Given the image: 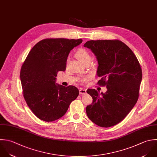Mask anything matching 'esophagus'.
<instances>
[{
    "instance_id": "obj_1",
    "label": "esophagus",
    "mask_w": 157,
    "mask_h": 157,
    "mask_svg": "<svg viewBox=\"0 0 157 157\" xmlns=\"http://www.w3.org/2000/svg\"><path fill=\"white\" fill-rule=\"evenodd\" d=\"M87 92H86V89H79V94H81V95H84V94H86Z\"/></svg>"
}]
</instances>
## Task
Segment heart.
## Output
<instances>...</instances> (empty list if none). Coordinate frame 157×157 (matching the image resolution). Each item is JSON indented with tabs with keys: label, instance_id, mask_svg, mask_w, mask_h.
I'll list each match as a JSON object with an SVG mask.
<instances>
[{
	"label": "heart",
	"instance_id": "1",
	"mask_svg": "<svg viewBox=\"0 0 157 157\" xmlns=\"http://www.w3.org/2000/svg\"><path fill=\"white\" fill-rule=\"evenodd\" d=\"M76 57L82 63L91 60V57L87 51L84 49H79L78 50L75 54Z\"/></svg>",
	"mask_w": 157,
	"mask_h": 157
}]
</instances>
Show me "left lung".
Masks as SVG:
<instances>
[{
    "mask_svg": "<svg viewBox=\"0 0 157 157\" xmlns=\"http://www.w3.org/2000/svg\"><path fill=\"white\" fill-rule=\"evenodd\" d=\"M84 46L91 50L98 62V84L106 86L105 93L89 89L93 102L86 107L89 119L101 127L121 122L139 97L142 70L133 51L119 40H90Z\"/></svg>",
    "mask_w": 157,
    "mask_h": 157,
    "instance_id": "1",
    "label": "left lung"
}]
</instances>
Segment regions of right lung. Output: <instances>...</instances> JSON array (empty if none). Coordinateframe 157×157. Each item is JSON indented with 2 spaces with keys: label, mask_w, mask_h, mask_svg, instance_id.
<instances>
[{
  "label": "right lung",
  "mask_w": 157,
  "mask_h": 157,
  "mask_svg": "<svg viewBox=\"0 0 157 157\" xmlns=\"http://www.w3.org/2000/svg\"><path fill=\"white\" fill-rule=\"evenodd\" d=\"M82 41L81 39H44L28 54L21 69L20 78L24 98L38 119L46 122L60 119L78 97V88L65 87L56 81L57 72L66 69L70 51Z\"/></svg>",
  "instance_id": "1"
}]
</instances>
